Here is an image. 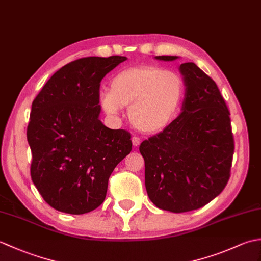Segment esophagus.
Instances as JSON below:
<instances>
[{
	"label": "esophagus",
	"mask_w": 261,
	"mask_h": 261,
	"mask_svg": "<svg viewBox=\"0 0 261 261\" xmlns=\"http://www.w3.org/2000/svg\"><path fill=\"white\" fill-rule=\"evenodd\" d=\"M140 142H141V139L139 137H132V145H134L135 147L139 146Z\"/></svg>",
	"instance_id": "1"
}]
</instances>
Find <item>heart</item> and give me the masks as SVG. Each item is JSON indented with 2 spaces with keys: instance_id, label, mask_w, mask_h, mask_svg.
<instances>
[{
  "instance_id": "heart-1",
  "label": "heart",
  "mask_w": 261,
  "mask_h": 261,
  "mask_svg": "<svg viewBox=\"0 0 261 261\" xmlns=\"http://www.w3.org/2000/svg\"><path fill=\"white\" fill-rule=\"evenodd\" d=\"M184 95L185 83L178 73L140 65L115 74L110 91L99 94V104L111 116L129 107L127 116L132 125L146 134H156L176 119Z\"/></svg>"
}]
</instances>
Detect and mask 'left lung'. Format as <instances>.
Instances as JSON below:
<instances>
[{
  "instance_id": "left-lung-1",
  "label": "left lung",
  "mask_w": 261,
  "mask_h": 261,
  "mask_svg": "<svg viewBox=\"0 0 261 261\" xmlns=\"http://www.w3.org/2000/svg\"><path fill=\"white\" fill-rule=\"evenodd\" d=\"M179 70L186 86L180 114L139 148L149 198L173 213L197 210L218 196L228 184L234 151L230 112L218 85L194 63Z\"/></svg>"
}]
</instances>
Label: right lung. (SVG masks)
Wrapping results in <instances>:
<instances>
[{"label": "right lung", "mask_w": 261, "mask_h": 261, "mask_svg": "<svg viewBox=\"0 0 261 261\" xmlns=\"http://www.w3.org/2000/svg\"><path fill=\"white\" fill-rule=\"evenodd\" d=\"M123 56L85 57L55 73L33 99L27 138L31 178L55 210L84 214L107 196L109 178L132 149L126 130L99 121V83Z\"/></svg>", "instance_id": "right-lung-1"}]
</instances>
